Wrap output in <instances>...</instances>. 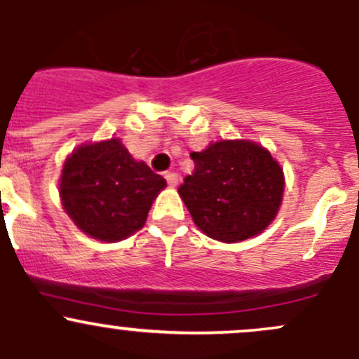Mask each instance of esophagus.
Returning <instances> with one entry per match:
<instances>
[{
    "mask_svg": "<svg viewBox=\"0 0 359 359\" xmlns=\"http://www.w3.org/2000/svg\"><path fill=\"white\" fill-rule=\"evenodd\" d=\"M165 179H166V182H168L170 187H175L177 184H179V175H177L175 172H166Z\"/></svg>",
    "mask_w": 359,
    "mask_h": 359,
    "instance_id": "34e87169",
    "label": "esophagus"
}]
</instances>
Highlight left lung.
Listing matches in <instances>:
<instances>
[{"label": "left lung", "mask_w": 359, "mask_h": 359, "mask_svg": "<svg viewBox=\"0 0 359 359\" xmlns=\"http://www.w3.org/2000/svg\"><path fill=\"white\" fill-rule=\"evenodd\" d=\"M191 158L194 173L184 179L179 194L206 236L236 243L273 222L285 180L269 151L250 140H220Z\"/></svg>", "instance_id": "left-lung-1"}]
</instances>
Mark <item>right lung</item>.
<instances>
[{"label":"right lung","mask_w":359,"mask_h":359,"mask_svg":"<svg viewBox=\"0 0 359 359\" xmlns=\"http://www.w3.org/2000/svg\"><path fill=\"white\" fill-rule=\"evenodd\" d=\"M166 180L130 156L119 139L81 146L66 159L60 198L67 215L88 236L125 240L139 231Z\"/></svg>","instance_id":"obj_1"}]
</instances>
